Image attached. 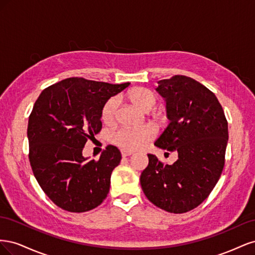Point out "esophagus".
<instances>
[{
	"mask_svg": "<svg viewBox=\"0 0 255 255\" xmlns=\"http://www.w3.org/2000/svg\"><path fill=\"white\" fill-rule=\"evenodd\" d=\"M132 152H128V151H125V150H122L121 151V155L123 156V157H127V156H129V155H132Z\"/></svg>",
	"mask_w": 255,
	"mask_h": 255,
	"instance_id": "obj_1",
	"label": "esophagus"
}]
</instances>
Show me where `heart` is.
Wrapping results in <instances>:
<instances>
[{
	"label": "heart",
	"instance_id": "heart-1",
	"mask_svg": "<svg viewBox=\"0 0 255 255\" xmlns=\"http://www.w3.org/2000/svg\"><path fill=\"white\" fill-rule=\"evenodd\" d=\"M128 99L141 110L149 112L157 102V98L154 92L144 87H136L128 92ZM118 99L111 98L107 100L102 107L101 117L105 123H113L117 118ZM155 135V128L150 125H144L138 128L120 127L111 134V140L116 145L125 151H134L140 149L151 140Z\"/></svg>",
	"mask_w": 255,
	"mask_h": 255
}]
</instances>
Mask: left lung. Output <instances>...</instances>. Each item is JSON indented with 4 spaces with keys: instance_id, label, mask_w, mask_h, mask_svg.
<instances>
[{
    "instance_id": "8db88e82",
    "label": "left lung",
    "mask_w": 255,
    "mask_h": 255,
    "mask_svg": "<svg viewBox=\"0 0 255 255\" xmlns=\"http://www.w3.org/2000/svg\"><path fill=\"white\" fill-rule=\"evenodd\" d=\"M156 90L166 100L170 123L154 144L175 151L179 159L165 165L148 154L149 165L140 175L141 188L161 210L186 213L210 196L222 173L228 121L214 92L189 76L160 80Z\"/></svg>"
}]
</instances>
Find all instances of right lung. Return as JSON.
<instances>
[{
	"label": "right lung",
	"mask_w": 255,
	"mask_h": 255,
	"mask_svg": "<svg viewBox=\"0 0 255 255\" xmlns=\"http://www.w3.org/2000/svg\"><path fill=\"white\" fill-rule=\"evenodd\" d=\"M129 84L69 78L43 89L36 100L27 127L29 163L44 194L63 210L87 212L107 197L120 151L107 145L98 160H87L82 151L102 128L105 102Z\"/></svg>",
	"instance_id": "obj_1"
}]
</instances>
